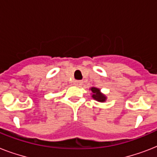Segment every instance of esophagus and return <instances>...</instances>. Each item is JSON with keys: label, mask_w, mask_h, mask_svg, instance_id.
<instances>
[{"label": "esophagus", "mask_w": 157, "mask_h": 157, "mask_svg": "<svg viewBox=\"0 0 157 157\" xmlns=\"http://www.w3.org/2000/svg\"><path fill=\"white\" fill-rule=\"evenodd\" d=\"M74 85H75L76 86H81V85H82V82L79 81H74Z\"/></svg>", "instance_id": "obj_1"}]
</instances>
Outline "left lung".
<instances>
[{
	"instance_id": "obj_1",
	"label": "left lung",
	"mask_w": 157,
	"mask_h": 157,
	"mask_svg": "<svg viewBox=\"0 0 157 157\" xmlns=\"http://www.w3.org/2000/svg\"><path fill=\"white\" fill-rule=\"evenodd\" d=\"M90 90H91V92H92L91 93V97L94 100L100 102V103H104L105 101L107 100V96L101 92L100 89L96 88V87H91L90 89Z\"/></svg>"
}]
</instances>
